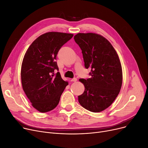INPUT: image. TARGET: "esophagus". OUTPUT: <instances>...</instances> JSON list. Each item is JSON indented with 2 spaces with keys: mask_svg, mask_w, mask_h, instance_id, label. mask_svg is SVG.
<instances>
[{
  "mask_svg": "<svg viewBox=\"0 0 148 148\" xmlns=\"http://www.w3.org/2000/svg\"><path fill=\"white\" fill-rule=\"evenodd\" d=\"M71 82H75L77 81V79L76 78H74V79H72L71 80Z\"/></svg>",
  "mask_w": 148,
  "mask_h": 148,
  "instance_id": "1",
  "label": "esophagus"
}]
</instances>
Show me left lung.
<instances>
[{
	"label": "left lung",
	"mask_w": 148,
	"mask_h": 148,
	"mask_svg": "<svg viewBox=\"0 0 148 148\" xmlns=\"http://www.w3.org/2000/svg\"><path fill=\"white\" fill-rule=\"evenodd\" d=\"M82 50L86 68H91V77L79 79L84 86L78 96L80 105L92 112H100L109 107L118 97L122 84L119 58L111 43L95 33H79L74 36Z\"/></svg>",
	"instance_id": "left-lung-1"
}]
</instances>
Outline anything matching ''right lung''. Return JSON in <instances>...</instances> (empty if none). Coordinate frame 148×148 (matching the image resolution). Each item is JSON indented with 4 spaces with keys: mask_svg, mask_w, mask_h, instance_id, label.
<instances>
[{
    "mask_svg": "<svg viewBox=\"0 0 148 148\" xmlns=\"http://www.w3.org/2000/svg\"><path fill=\"white\" fill-rule=\"evenodd\" d=\"M73 34L50 32L38 37L30 44L23 58L21 80L23 90L32 106L41 113L53 110L59 104L67 81L60 74L55 60L61 47Z\"/></svg>",
    "mask_w": 148,
    "mask_h": 148,
    "instance_id": "right-lung-1",
    "label": "right lung"
}]
</instances>
